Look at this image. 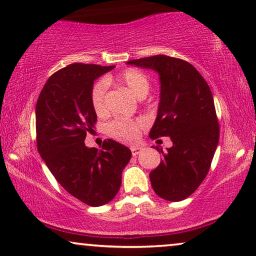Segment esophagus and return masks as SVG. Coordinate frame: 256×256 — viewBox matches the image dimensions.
I'll list each match as a JSON object with an SVG mask.
<instances>
[{
	"mask_svg": "<svg viewBox=\"0 0 256 256\" xmlns=\"http://www.w3.org/2000/svg\"><path fill=\"white\" fill-rule=\"evenodd\" d=\"M130 150H132V155L136 156L142 152V148H141V146H132Z\"/></svg>",
	"mask_w": 256,
	"mask_h": 256,
	"instance_id": "esophagus-1",
	"label": "esophagus"
}]
</instances>
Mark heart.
<instances>
[{
	"mask_svg": "<svg viewBox=\"0 0 256 256\" xmlns=\"http://www.w3.org/2000/svg\"><path fill=\"white\" fill-rule=\"evenodd\" d=\"M116 82L138 99L146 98L150 90L149 78L138 70H128V71L124 72L121 76H118ZM106 90L107 82L104 80L98 82L92 88L90 101H92L93 108L96 114H104L106 112V102H104ZM142 127L143 124L140 120H114L107 126V132L115 140L126 143H132L138 140Z\"/></svg>",
	"mask_w": 256,
	"mask_h": 256,
	"instance_id": "1",
	"label": "heart"
}]
</instances>
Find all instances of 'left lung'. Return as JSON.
<instances>
[{
  "label": "left lung",
  "instance_id": "obj_1",
  "mask_svg": "<svg viewBox=\"0 0 256 256\" xmlns=\"http://www.w3.org/2000/svg\"><path fill=\"white\" fill-rule=\"evenodd\" d=\"M127 64L158 73V110L149 136H169L172 146L166 152L160 149L163 158L149 177L158 197L183 200L205 180L218 146L219 124L211 90L200 73L182 59L157 54Z\"/></svg>",
  "mask_w": 256,
  "mask_h": 256
}]
</instances>
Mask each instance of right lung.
<instances>
[{"label":"right lung","instance_id":"obj_1","mask_svg":"<svg viewBox=\"0 0 256 256\" xmlns=\"http://www.w3.org/2000/svg\"><path fill=\"white\" fill-rule=\"evenodd\" d=\"M114 68L82 62L66 66L48 79L36 104L42 158L70 194L94 208L116 196L132 157L127 146L110 138L101 150L85 146L86 134L96 122L90 101L94 80Z\"/></svg>","mask_w":256,"mask_h":256}]
</instances>
